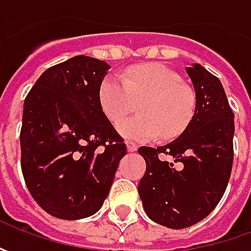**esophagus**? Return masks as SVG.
Listing matches in <instances>:
<instances>
[{
	"label": "esophagus",
	"instance_id": "34e87169",
	"mask_svg": "<svg viewBox=\"0 0 251 251\" xmlns=\"http://www.w3.org/2000/svg\"><path fill=\"white\" fill-rule=\"evenodd\" d=\"M137 150H138V147H137L135 144H132V142H127V151H128V152H135Z\"/></svg>",
	"mask_w": 251,
	"mask_h": 251
}]
</instances>
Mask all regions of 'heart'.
<instances>
[{
    "instance_id": "1",
    "label": "heart",
    "mask_w": 251,
    "mask_h": 251,
    "mask_svg": "<svg viewBox=\"0 0 251 251\" xmlns=\"http://www.w3.org/2000/svg\"><path fill=\"white\" fill-rule=\"evenodd\" d=\"M98 99L101 111L117 124L143 101L140 118L119 124L117 131L126 140L147 142L175 138L186 130L194 116L196 99L180 85L176 74L158 63L142 64L128 70L123 79L107 75L99 86Z\"/></svg>"
}]
</instances>
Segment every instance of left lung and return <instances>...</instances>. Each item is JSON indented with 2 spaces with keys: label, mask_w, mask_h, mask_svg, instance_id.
<instances>
[{
  "label": "left lung",
  "mask_w": 251,
  "mask_h": 251,
  "mask_svg": "<svg viewBox=\"0 0 251 251\" xmlns=\"http://www.w3.org/2000/svg\"><path fill=\"white\" fill-rule=\"evenodd\" d=\"M196 93L194 116L163 147H141L147 170L138 184L142 207L156 224L184 229L208 217L226 190L233 163L235 114L221 81L201 64L186 67ZM166 153L179 162L160 161Z\"/></svg>",
  "instance_id": "1"
}]
</instances>
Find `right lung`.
<instances>
[{
    "label": "right lung",
    "mask_w": 251,
    "mask_h": 251,
    "mask_svg": "<svg viewBox=\"0 0 251 251\" xmlns=\"http://www.w3.org/2000/svg\"><path fill=\"white\" fill-rule=\"evenodd\" d=\"M109 68L106 61L76 55L46 70L25 99V183L55 218L75 221L96 214L127 153L98 99Z\"/></svg>",
    "instance_id": "add662e5"
}]
</instances>
